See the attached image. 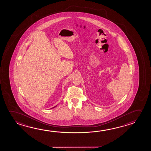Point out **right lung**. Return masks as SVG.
<instances>
[{"mask_svg":"<svg viewBox=\"0 0 151 151\" xmlns=\"http://www.w3.org/2000/svg\"><path fill=\"white\" fill-rule=\"evenodd\" d=\"M57 106V105H56V106ZM55 106H54V107H53V108H55Z\"/></svg>","mask_w":151,"mask_h":151,"instance_id":"right-lung-1","label":"right lung"}]
</instances>
